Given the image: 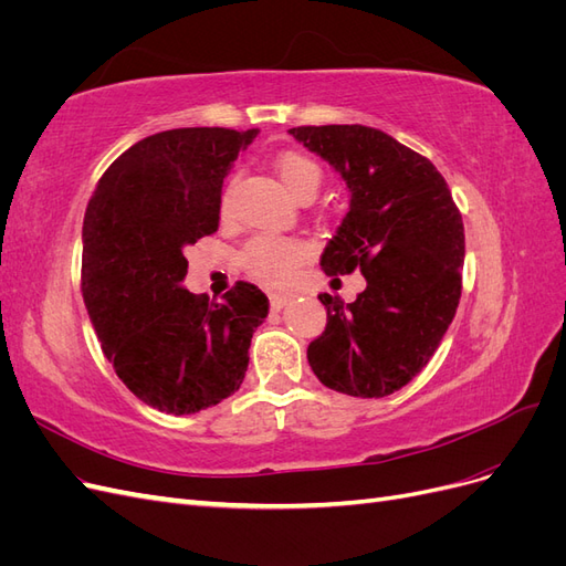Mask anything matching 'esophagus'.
Returning <instances> with one entry per match:
<instances>
[{
  "label": "esophagus",
  "instance_id": "34e87169",
  "mask_svg": "<svg viewBox=\"0 0 566 566\" xmlns=\"http://www.w3.org/2000/svg\"><path fill=\"white\" fill-rule=\"evenodd\" d=\"M293 297H295V295H290V293H273V295L269 297V302H271V310H273V312L283 310V306H285L287 302H293Z\"/></svg>",
  "mask_w": 566,
  "mask_h": 566
}]
</instances>
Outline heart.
Wrapping results in <instances>:
<instances>
[{
  "label": "heart",
  "instance_id": "heart-1",
  "mask_svg": "<svg viewBox=\"0 0 566 566\" xmlns=\"http://www.w3.org/2000/svg\"><path fill=\"white\" fill-rule=\"evenodd\" d=\"M273 167H276V175L290 191V196L302 202L312 200L321 188V165L300 150L279 153L276 160H273ZM221 210H224V214L229 212V196H224ZM306 256H310V250H306L304 243L293 241V238L262 235L254 238L243 250L241 266L254 281L271 287H283L295 279V273L306 262Z\"/></svg>",
  "mask_w": 566,
  "mask_h": 566
}]
</instances>
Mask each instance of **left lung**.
Wrapping results in <instances>:
<instances>
[{"instance_id":"left-lung-1","label":"left lung","mask_w":566,"mask_h":566,"mask_svg":"<svg viewBox=\"0 0 566 566\" xmlns=\"http://www.w3.org/2000/svg\"><path fill=\"white\" fill-rule=\"evenodd\" d=\"M328 160L352 202L321 254L328 276L361 271L352 304L318 295L328 323L306 358L335 391L382 399L427 366L455 316L465 229L449 184L420 153L364 125L293 127Z\"/></svg>"}]
</instances>
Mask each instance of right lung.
Here are the masks:
<instances>
[{
    "label": "right lung",
    "mask_w": 566,
    "mask_h": 566,
    "mask_svg": "<svg viewBox=\"0 0 566 566\" xmlns=\"http://www.w3.org/2000/svg\"><path fill=\"white\" fill-rule=\"evenodd\" d=\"M260 129L184 127L127 148L98 179L82 227V297L101 349L136 399L191 416L243 385L269 314L238 281L221 302L181 287L184 248L219 229L221 184Z\"/></svg>",
    "instance_id": "obj_1"
}]
</instances>
